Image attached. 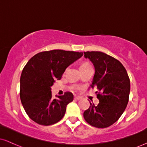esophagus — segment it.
<instances>
[{"label":"esophagus","mask_w":147,"mask_h":147,"mask_svg":"<svg viewBox=\"0 0 147 147\" xmlns=\"http://www.w3.org/2000/svg\"><path fill=\"white\" fill-rule=\"evenodd\" d=\"M81 99H82V97L80 96H75V99H76V100H79Z\"/></svg>","instance_id":"1"}]
</instances>
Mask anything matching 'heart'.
<instances>
[{"mask_svg":"<svg viewBox=\"0 0 147 147\" xmlns=\"http://www.w3.org/2000/svg\"><path fill=\"white\" fill-rule=\"evenodd\" d=\"M89 65H90V63H88V62H83V63L81 64L80 68H85V67L89 66Z\"/></svg>","mask_w":147,"mask_h":147,"instance_id":"1","label":"heart"}]
</instances>
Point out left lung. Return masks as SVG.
<instances>
[{
  "label": "left lung",
  "instance_id": "left-lung-1",
  "mask_svg": "<svg viewBox=\"0 0 147 147\" xmlns=\"http://www.w3.org/2000/svg\"><path fill=\"white\" fill-rule=\"evenodd\" d=\"M93 63L95 73L90 86L97 88L99 103L84 111L86 122L96 128L109 127L117 122L126 108L130 93V79L124 65L114 57L102 52H84Z\"/></svg>",
  "mask_w": 147,
  "mask_h": 147
}]
</instances>
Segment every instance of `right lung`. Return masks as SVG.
<instances>
[{
  "label": "right lung",
  "mask_w": 147,
  "mask_h": 147,
  "mask_svg": "<svg viewBox=\"0 0 147 147\" xmlns=\"http://www.w3.org/2000/svg\"><path fill=\"white\" fill-rule=\"evenodd\" d=\"M82 56L83 52L53 50L39 52L28 61L20 79V98L34 122L49 126L63 118L73 95L65 92L53 99L51 86L61 79L67 67Z\"/></svg>",
  "instance_id": "add662e5"
}]
</instances>
